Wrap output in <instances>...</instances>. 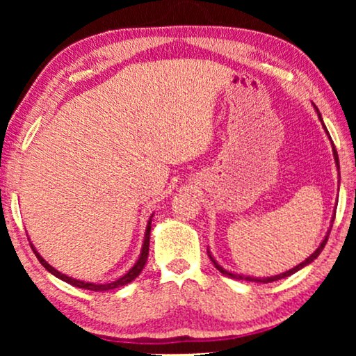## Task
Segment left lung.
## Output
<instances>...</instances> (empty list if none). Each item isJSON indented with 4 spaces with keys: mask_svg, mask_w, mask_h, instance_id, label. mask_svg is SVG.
Here are the masks:
<instances>
[{
    "mask_svg": "<svg viewBox=\"0 0 356 356\" xmlns=\"http://www.w3.org/2000/svg\"><path fill=\"white\" fill-rule=\"evenodd\" d=\"M318 116H319V120H321V113H319V110H318ZM323 121V120H321ZM324 129H325V126H324ZM325 133H327V129H325ZM329 134V133H327ZM334 145V144H332ZM334 159H335V162H337V168H340L339 167V155H337V150H335V147H334ZM334 218H335V216H334ZM327 238H329V233H327V236L324 238L323 240V243H321L319 245V248L318 250H316L313 254H311L308 259L306 261H303L301 262V264H298L296 267H293V269H290V270H286V272H284V274H280V275H275V277H267V279H254V277H245V275H238V274H232V272H228V270H225L223 269V267H220L216 262V259H213V257L209 254V257H211V261L213 262V266H216V269L218 270V272H222L223 275H227V277H230V279H238V280H250V282H264V284H269V282H275V280H280V279H284V277H289V275H291V274H295L296 270H300V269H303L305 266H308L309 262H313L316 257H318L319 254H321V251L324 250V246H325V243H327Z\"/></svg>",
    "mask_w": 356,
    "mask_h": 356,
    "instance_id": "8db88e82",
    "label": "left lung"
}]
</instances>
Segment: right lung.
<instances>
[{
	"label": "right lung",
	"mask_w": 356,
	"mask_h": 356,
	"mask_svg": "<svg viewBox=\"0 0 356 356\" xmlns=\"http://www.w3.org/2000/svg\"><path fill=\"white\" fill-rule=\"evenodd\" d=\"M149 241H150V220H149L147 230H145V238H144L143 251H140V256H139L138 262H136V264L133 266V269H129L128 274L123 275V277H121V279H118L116 282H111V284H89V282L76 280V279H72V277H67V275H65V274H61V272H58V270L55 269V267H51L45 259H43V257H42L40 254H38V252L35 251V248L32 246V243H31V248H32V251L35 252L37 259L40 261V264H42L43 267H45V269H47L48 272H51L53 275L58 277V279L65 280V282H67V284H71V285H74V286H79V289L92 290V291H105V290H113V289H118V286H123V285H126V284H129V282H133V280L136 279V277H138V275L140 274V270L144 269L145 262H147V257H149Z\"/></svg>",
	"instance_id": "1"
}]
</instances>
